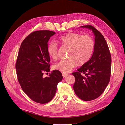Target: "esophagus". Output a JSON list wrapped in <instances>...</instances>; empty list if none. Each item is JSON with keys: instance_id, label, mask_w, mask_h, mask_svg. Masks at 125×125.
<instances>
[{"instance_id": "34e87169", "label": "esophagus", "mask_w": 125, "mask_h": 125, "mask_svg": "<svg viewBox=\"0 0 125 125\" xmlns=\"http://www.w3.org/2000/svg\"><path fill=\"white\" fill-rule=\"evenodd\" d=\"M68 74L67 73H62V76H63V77H66L67 75Z\"/></svg>"}]
</instances>
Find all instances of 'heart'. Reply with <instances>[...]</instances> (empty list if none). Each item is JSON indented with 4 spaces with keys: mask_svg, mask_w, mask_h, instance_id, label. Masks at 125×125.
Returning a JSON list of instances; mask_svg holds the SVG:
<instances>
[{
    "mask_svg": "<svg viewBox=\"0 0 125 125\" xmlns=\"http://www.w3.org/2000/svg\"><path fill=\"white\" fill-rule=\"evenodd\" d=\"M56 42L61 46L69 47L68 58L61 60L54 65L56 70L68 73L77 65H83L92 57L94 50V42L91 36L77 33H68L60 36ZM58 47L56 43L51 42L47 45V52L51 58L55 60L58 57Z\"/></svg>",
    "mask_w": 125,
    "mask_h": 125,
    "instance_id": "b5f03b06",
    "label": "heart"
}]
</instances>
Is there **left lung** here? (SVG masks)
Returning <instances> with one entry per match:
<instances>
[{
    "label": "left lung",
    "mask_w": 125,
    "mask_h": 125,
    "mask_svg": "<svg viewBox=\"0 0 125 125\" xmlns=\"http://www.w3.org/2000/svg\"><path fill=\"white\" fill-rule=\"evenodd\" d=\"M91 30L95 35L94 50L89 61L77 71L72 73L75 77L73 89L82 100L96 99L104 91L110 80L111 56L106 41L98 30L91 25L81 26Z\"/></svg>",
    "instance_id": "left-lung-1"
}]
</instances>
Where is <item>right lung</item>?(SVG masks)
<instances>
[{"label":"right lung","instance_id":"obj_1","mask_svg":"<svg viewBox=\"0 0 125 125\" xmlns=\"http://www.w3.org/2000/svg\"><path fill=\"white\" fill-rule=\"evenodd\" d=\"M55 34L49 30L30 34L22 42L16 61L17 78L22 89L32 100L41 104L53 99L57 84L63 78L58 70L51 72L48 77L43 76L50 71L47 43Z\"/></svg>","mask_w":125,"mask_h":125}]
</instances>
